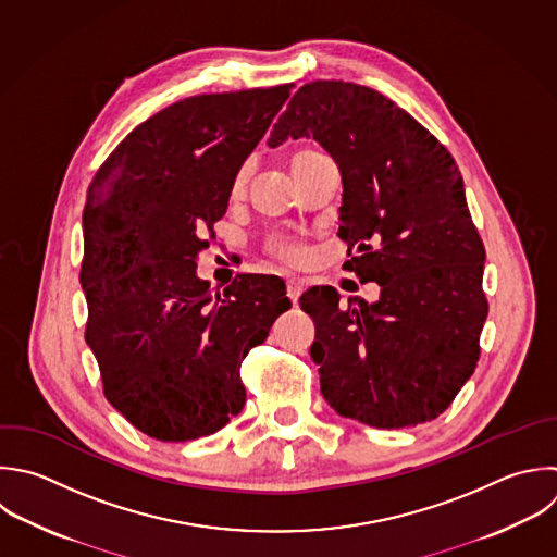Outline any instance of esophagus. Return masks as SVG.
<instances>
[{
  "label": "esophagus",
  "instance_id": "esophagus-1",
  "mask_svg": "<svg viewBox=\"0 0 557 557\" xmlns=\"http://www.w3.org/2000/svg\"><path fill=\"white\" fill-rule=\"evenodd\" d=\"M300 292H302V281H298V278H289V281H287V296H289V300H292L294 305L298 302Z\"/></svg>",
  "mask_w": 557,
  "mask_h": 557
}]
</instances>
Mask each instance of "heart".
Listing matches in <instances>:
<instances>
[{"label":"heart","mask_w":557,"mask_h":557,"mask_svg":"<svg viewBox=\"0 0 557 557\" xmlns=\"http://www.w3.org/2000/svg\"><path fill=\"white\" fill-rule=\"evenodd\" d=\"M274 250H276V255H281L283 259H292V261H296V259L302 257V248H300L298 244H294V242H278V244L274 246Z\"/></svg>","instance_id":"1"}]
</instances>
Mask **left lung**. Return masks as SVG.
I'll list each match as a JSON object with an SVG mask.
<instances>
[{
	"label": "left lung",
	"mask_w": 557,
	"mask_h": 557,
	"mask_svg": "<svg viewBox=\"0 0 557 557\" xmlns=\"http://www.w3.org/2000/svg\"><path fill=\"white\" fill-rule=\"evenodd\" d=\"M313 137L342 176L346 268L381 296L339 309L333 287L300 307L315 322L311 359L339 413L376 429L437 418L474 372L487 318L485 250L448 150L374 89L315 81L274 124L270 148Z\"/></svg>",
	"instance_id": "left-lung-1"
}]
</instances>
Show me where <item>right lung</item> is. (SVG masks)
Returning a JSON list of instances; mask_svg holds the SVG:
<instances>
[{"label":"right lung","instance_id":"1","mask_svg":"<svg viewBox=\"0 0 557 557\" xmlns=\"http://www.w3.org/2000/svg\"><path fill=\"white\" fill-rule=\"evenodd\" d=\"M292 85L185 98L139 124L96 174L85 213V339L104 396L139 431L187 442L246 403L239 366L292 307L278 276L213 294L196 274L205 231Z\"/></svg>","mask_w":557,"mask_h":557}]
</instances>
